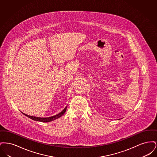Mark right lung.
<instances>
[{
    "instance_id": "obj_1",
    "label": "right lung",
    "mask_w": 157,
    "mask_h": 157,
    "mask_svg": "<svg viewBox=\"0 0 157 157\" xmlns=\"http://www.w3.org/2000/svg\"><path fill=\"white\" fill-rule=\"evenodd\" d=\"M67 108V106L61 112H60L59 113H58V114H57L56 115L52 116V117H48V118H40V117H33V116H30V115H26V114L23 113L22 112H21L22 113L23 115H25L27 117L29 118L31 120H33V121H40V122H48L56 120V119L59 118L60 117H61L65 113V112H66Z\"/></svg>"
}]
</instances>
